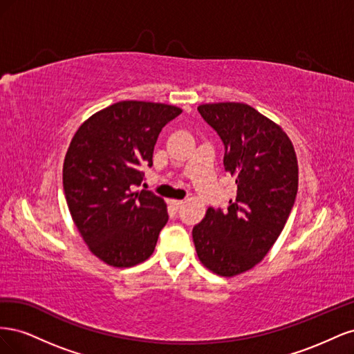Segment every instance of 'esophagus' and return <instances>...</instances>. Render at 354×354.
Here are the masks:
<instances>
[{"label": "esophagus", "instance_id": "1", "mask_svg": "<svg viewBox=\"0 0 354 354\" xmlns=\"http://www.w3.org/2000/svg\"><path fill=\"white\" fill-rule=\"evenodd\" d=\"M183 203H185L183 201H177V199H171L169 201V205L174 207V208H180L181 205H183Z\"/></svg>", "mask_w": 354, "mask_h": 354}]
</instances>
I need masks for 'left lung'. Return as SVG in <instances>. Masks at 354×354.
I'll return each mask as SVG.
<instances>
[{
    "instance_id": "obj_1",
    "label": "left lung",
    "mask_w": 354,
    "mask_h": 354,
    "mask_svg": "<svg viewBox=\"0 0 354 354\" xmlns=\"http://www.w3.org/2000/svg\"><path fill=\"white\" fill-rule=\"evenodd\" d=\"M198 111L224 143V169L236 178L227 211L208 208L192 230L208 270L233 277L259 264L285 227L298 190V160L281 125L250 104H199Z\"/></svg>"
}]
</instances>
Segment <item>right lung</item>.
Segmentation results:
<instances>
[{
    "mask_svg": "<svg viewBox=\"0 0 354 354\" xmlns=\"http://www.w3.org/2000/svg\"><path fill=\"white\" fill-rule=\"evenodd\" d=\"M173 104L122 100L91 115L73 134L63 162L72 220L88 250L112 267H133L155 251L167 203L133 190L152 167L160 130L178 116Z\"/></svg>",
    "mask_w": 354,
    "mask_h": 354,
    "instance_id": "obj_1",
    "label": "right lung"
}]
</instances>
